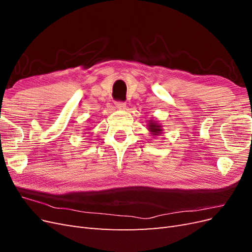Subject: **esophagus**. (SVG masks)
<instances>
[{
	"instance_id": "esophagus-1",
	"label": "esophagus",
	"mask_w": 252,
	"mask_h": 252,
	"mask_svg": "<svg viewBox=\"0 0 252 252\" xmlns=\"http://www.w3.org/2000/svg\"><path fill=\"white\" fill-rule=\"evenodd\" d=\"M116 107L120 110H125L126 109V104L124 102H117L116 103Z\"/></svg>"
}]
</instances>
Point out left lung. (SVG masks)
<instances>
[{"instance_id": "1", "label": "left lung", "mask_w": 252, "mask_h": 252, "mask_svg": "<svg viewBox=\"0 0 252 252\" xmlns=\"http://www.w3.org/2000/svg\"><path fill=\"white\" fill-rule=\"evenodd\" d=\"M148 130L151 132V134H154V135H158V134H161L163 132L162 126L158 124L157 122L151 121V120L149 121V123H148Z\"/></svg>"}]
</instances>
